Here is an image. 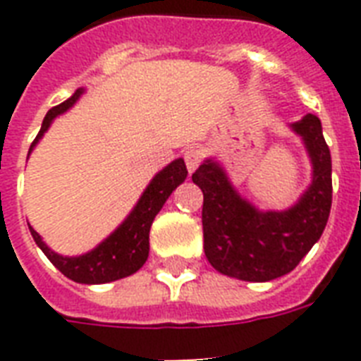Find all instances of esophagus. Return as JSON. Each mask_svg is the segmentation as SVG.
<instances>
[{"label": "esophagus", "mask_w": 361, "mask_h": 361, "mask_svg": "<svg viewBox=\"0 0 361 361\" xmlns=\"http://www.w3.org/2000/svg\"><path fill=\"white\" fill-rule=\"evenodd\" d=\"M183 161L187 164V170L189 172H195L198 169V164L202 161V152L197 149V147H187L185 152H183Z\"/></svg>", "instance_id": "1"}]
</instances>
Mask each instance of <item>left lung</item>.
Listing matches in <instances>:
<instances>
[{
	"label": "left lung",
	"instance_id": "left-lung-1",
	"mask_svg": "<svg viewBox=\"0 0 361 361\" xmlns=\"http://www.w3.org/2000/svg\"><path fill=\"white\" fill-rule=\"evenodd\" d=\"M313 163V183L288 212H258L241 200L217 163L192 174L204 192V252L217 271L241 281L277 279L320 240L331 209V155L317 116L292 125Z\"/></svg>",
	"mask_w": 361,
	"mask_h": 361
}]
</instances>
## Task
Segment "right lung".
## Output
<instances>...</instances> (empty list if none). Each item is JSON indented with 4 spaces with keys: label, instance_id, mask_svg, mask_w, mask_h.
Wrapping results in <instances>:
<instances>
[{
    "label": "right lung",
    "instance_id": "1",
    "mask_svg": "<svg viewBox=\"0 0 361 361\" xmlns=\"http://www.w3.org/2000/svg\"><path fill=\"white\" fill-rule=\"evenodd\" d=\"M82 95V90H76L75 95L67 99L65 103L54 106L48 110V114L42 120V127L31 147L35 146L39 138L44 135V130L50 127L52 120L56 116L63 114L65 110L71 109L76 103V99ZM30 147V152H31ZM187 178V169L183 159H176L174 163H170L164 170H161L152 183L147 185L142 198L133 209V214L127 217L123 225L112 234L110 238L101 243L97 249H93L87 255L82 257H61L50 251L41 236L37 234L30 226V232L35 243L42 249L47 255L48 260L56 266V268L69 277L75 283H86V285H99V283H109V281L121 279L127 275L135 274L144 266L147 260V252H149V228L159 214V209L163 208L170 192L174 191L176 187L183 183Z\"/></svg>",
    "mask_w": 361,
    "mask_h": 361
}]
</instances>
